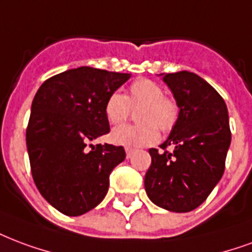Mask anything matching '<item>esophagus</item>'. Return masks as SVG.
Returning a JSON list of instances; mask_svg holds the SVG:
<instances>
[{
  "instance_id": "esophagus-1",
  "label": "esophagus",
  "mask_w": 252,
  "mask_h": 252,
  "mask_svg": "<svg viewBox=\"0 0 252 252\" xmlns=\"http://www.w3.org/2000/svg\"><path fill=\"white\" fill-rule=\"evenodd\" d=\"M132 152H133V150H132V148H126V158H128V159L131 158Z\"/></svg>"
}]
</instances>
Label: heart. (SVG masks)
<instances>
[{"label": "heart", "mask_w": 252, "mask_h": 252, "mask_svg": "<svg viewBox=\"0 0 252 252\" xmlns=\"http://www.w3.org/2000/svg\"><path fill=\"white\" fill-rule=\"evenodd\" d=\"M136 113L137 126H117L111 132V140L124 147H145L159 140L160 131L167 133L179 119L176 101L165 96L163 87L152 80L141 79L131 84L128 94L112 93L104 105V115L112 126L121 124L128 119L131 109Z\"/></svg>", "instance_id": "heart-1"}]
</instances>
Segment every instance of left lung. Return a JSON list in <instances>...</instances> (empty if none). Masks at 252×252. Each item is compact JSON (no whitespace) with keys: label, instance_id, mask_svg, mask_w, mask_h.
I'll list each match as a JSON object with an SVG mask.
<instances>
[{"label":"left lung","instance_id":"1","mask_svg":"<svg viewBox=\"0 0 252 252\" xmlns=\"http://www.w3.org/2000/svg\"><path fill=\"white\" fill-rule=\"evenodd\" d=\"M179 107V119L161 152L151 148L145 192L156 206L188 212L211 193L224 172L231 143L225 102L206 80L182 70L164 74ZM169 145L174 150L166 151Z\"/></svg>","mask_w":252,"mask_h":252}]
</instances>
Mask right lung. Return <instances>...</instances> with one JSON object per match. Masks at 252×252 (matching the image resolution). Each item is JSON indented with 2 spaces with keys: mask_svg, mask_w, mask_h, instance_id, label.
<instances>
[{
  "mask_svg": "<svg viewBox=\"0 0 252 252\" xmlns=\"http://www.w3.org/2000/svg\"><path fill=\"white\" fill-rule=\"evenodd\" d=\"M129 77L80 66L46 80L33 98L27 128L32 176L64 215H83L100 204L112 169L126 159L121 145L89 143L109 132L104 105Z\"/></svg>",
  "mask_w": 252,
  "mask_h": 252,
  "instance_id": "obj_1",
  "label": "right lung"
}]
</instances>
